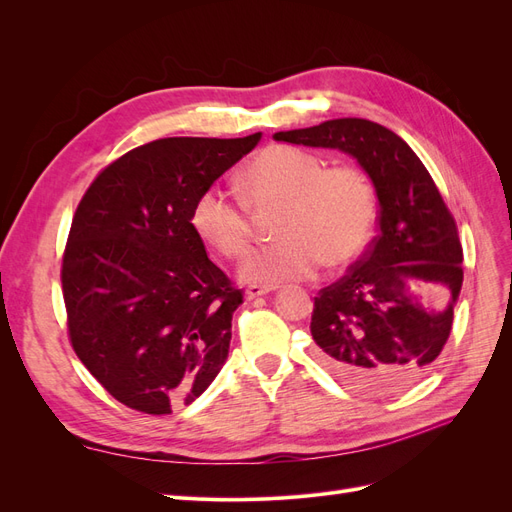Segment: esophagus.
Listing matches in <instances>:
<instances>
[{
	"instance_id": "34e87169",
	"label": "esophagus",
	"mask_w": 512,
	"mask_h": 512,
	"mask_svg": "<svg viewBox=\"0 0 512 512\" xmlns=\"http://www.w3.org/2000/svg\"><path fill=\"white\" fill-rule=\"evenodd\" d=\"M273 290H275V286H260V284H250V286H247L245 294H247V299H256V297H262V294H269V292H273Z\"/></svg>"
}]
</instances>
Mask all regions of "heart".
I'll return each instance as SVG.
<instances>
[{
	"label": "heart",
	"mask_w": 512,
	"mask_h": 512,
	"mask_svg": "<svg viewBox=\"0 0 512 512\" xmlns=\"http://www.w3.org/2000/svg\"><path fill=\"white\" fill-rule=\"evenodd\" d=\"M243 198L218 185L194 200L192 228L200 241L228 260H241L252 245V209L280 205L275 232L243 265L250 282L275 286L312 277L322 262L346 267L374 237L378 196L371 179L350 164L329 166L320 153L273 145L245 166Z\"/></svg>",
	"instance_id": "1"
}]
</instances>
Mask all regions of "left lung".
Returning a JSON list of instances; mask_svg holds the SVG:
<instances>
[{
    "instance_id": "1",
    "label": "left lung",
    "mask_w": 512,
    "mask_h": 512,
    "mask_svg": "<svg viewBox=\"0 0 512 512\" xmlns=\"http://www.w3.org/2000/svg\"><path fill=\"white\" fill-rule=\"evenodd\" d=\"M273 138L342 149L374 181L378 237L342 280L318 292L309 331L324 365L354 389H410L436 365L463 284L451 209L404 138L380 123L344 117Z\"/></svg>"
}]
</instances>
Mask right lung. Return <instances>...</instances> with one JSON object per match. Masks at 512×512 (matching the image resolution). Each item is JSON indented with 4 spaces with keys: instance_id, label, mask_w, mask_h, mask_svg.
Listing matches in <instances>:
<instances>
[{
    "instance_id": "add662e5",
    "label": "right lung",
    "mask_w": 512,
    "mask_h": 512,
    "mask_svg": "<svg viewBox=\"0 0 512 512\" xmlns=\"http://www.w3.org/2000/svg\"><path fill=\"white\" fill-rule=\"evenodd\" d=\"M260 136L151 141L102 168L76 207L61 258L68 337L119 404L170 414L222 369L243 290L209 260L192 207Z\"/></svg>"
}]
</instances>
